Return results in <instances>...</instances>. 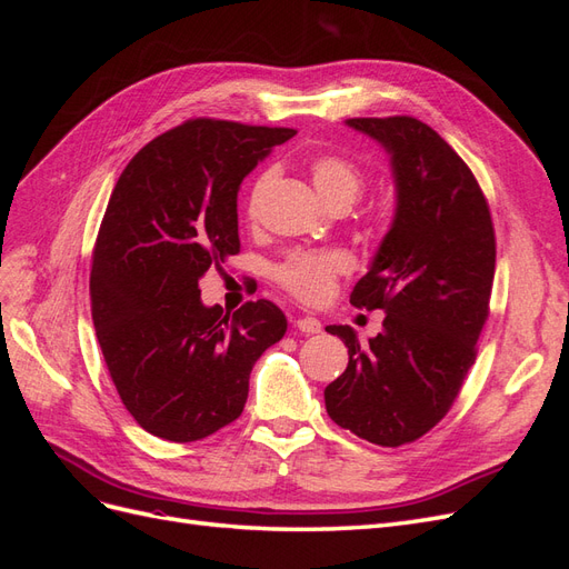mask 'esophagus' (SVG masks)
<instances>
[{
    "label": "esophagus",
    "mask_w": 569,
    "mask_h": 569,
    "mask_svg": "<svg viewBox=\"0 0 569 569\" xmlns=\"http://www.w3.org/2000/svg\"><path fill=\"white\" fill-rule=\"evenodd\" d=\"M295 327H297L299 332H303V335H318V332L322 330L320 320H318V318H311V316H301V318H297V320H295Z\"/></svg>",
    "instance_id": "obj_1"
}]
</instances>
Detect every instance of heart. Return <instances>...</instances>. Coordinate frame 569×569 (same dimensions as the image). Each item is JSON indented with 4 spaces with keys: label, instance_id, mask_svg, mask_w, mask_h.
Segmentation results:
<instances>
[{
    "label": "heart",
    "instance_id": "obj_1",
    "mask_svg": "<svg viewBox=\"0 0 569 569\" xmlns=\"http://www.w3.org/2000/svg\"><path fill=\"white\" fill-rule=\"evenodd\" d=\"M308 170H311L316 192L330 209H349L363 194V173H360L356 163L339 157V153H320L308 166ZM272 180L274 170H263L253 182L247 203L249 216H256L258 201H261ZM347 270V256L339 251H297L278 266L274 278H278L289 295H295L306 303H318L330 295L335 280Z\"/></svg>",
    "mask_w": 569,
    "mask_h": 569
}]
</instances>
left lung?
I'll list each match as a JSON object with an SVG mask.
<instances>
[{"label": "left lung", "instance_id": "1", "mask_svg": "<svg viewBox=\"0 0 569 569\" xmlns=\"http://www.w3.org/2000/svg\"><path fill=\"white\" fill-rule=\"evenodd\" d=\"M389 153L396 189L391 226L351 291L358 308H382V332L360 341L349 325H327L349 349V366L325 387L339 427L377 446L429 432L475 363L489 316L496 239L485 194L458 153L410 116L349 118Z\"/></svg>", "mask_w": 569, "mask_h": 569}]
</instances>
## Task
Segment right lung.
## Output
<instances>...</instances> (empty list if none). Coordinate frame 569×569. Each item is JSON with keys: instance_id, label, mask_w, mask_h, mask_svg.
<instances>
[{"instance_id": "obj_1", "label": "right lung", "mask_w": 569, "mask_h": 569, "mask_svg": "<svg viewBox=\"0 0 569 569\" xmlns=\"http://www.w3.org/2000/svg\"><path fill=\"white\" fill-rule=\"evenodd\" d=\"M297 130L187 120L134 153L92 253V320L111 380L149 435L197 441L242 416L251 368L287 332L258 299L232 316L199 280L239 251L237 194Z\"/></svg>"}]
</instances>
